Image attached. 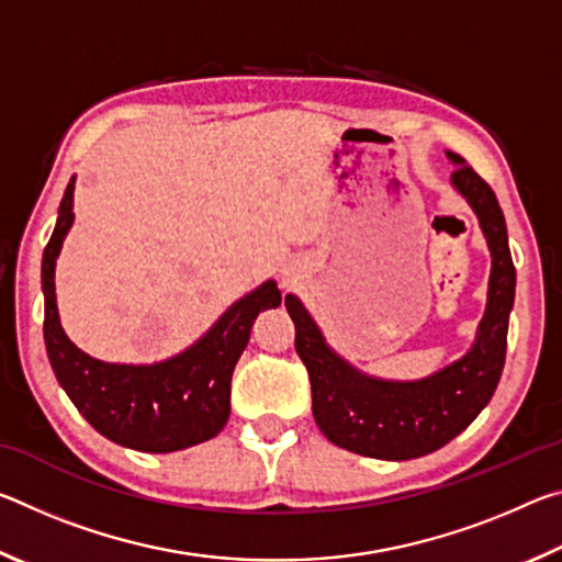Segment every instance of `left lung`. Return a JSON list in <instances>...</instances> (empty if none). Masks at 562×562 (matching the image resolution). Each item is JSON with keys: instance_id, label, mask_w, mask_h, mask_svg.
<instances>
[{"instance_id": "left-lung-1", "label": "left lung", "mask_w": 562, "mask_h": 562, "mask_svg": "<svg viewBox=\"0 0 562 562\" xmlns=\"http://www.w3.org/2000/svg\"><path fill=\"white\" fill-rule=\"evenodd\" d=\"M449 158L456 164L451 183L479 215L493 255L488 307L469 355L422 382H379L345 364L300 300L284 297L294 322V349L310 372L315 422L331 443L351 453L406 461L441 449L481 414L501 382L516 294L506 221L486 180L461 156Z\"/></svg>"}]
</instances>
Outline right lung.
I'll use <instances>...</instances> for the list:
<instances>
[{"label":"right lung","instance_id":"add662e5","mask_svg":"<svg viewBox=\"0 0 562 562\" xmlns=\"http://www.w3.org/2000/svg\"><path fill=\"white\" fill-rule=\"evenodd\" d=\"M71 223L74 178L42 260L46 355L64 392L93 429L128 449L170 453L213 439L231 416L233 369L250 339L255 317L282 302L278 284L265 282L235 302L198 345L164 364H106L71 345L56 312L54 265Z\"/></svg>","mask_w":562,"mask_h":562}]
</instances>
